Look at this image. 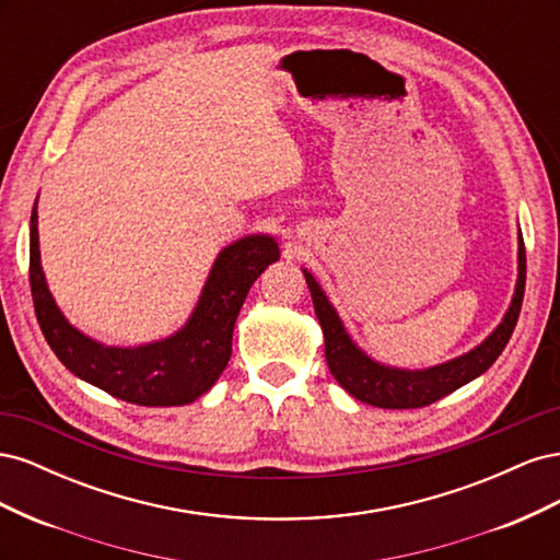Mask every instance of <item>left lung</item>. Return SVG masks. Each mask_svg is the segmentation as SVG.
Returning <instances> with one entry per match:
<instances>
[{"mask_svg":"<svg viewBox=\"0 0 560 560\" xmlns=\"http://www.w3.org/2000/svg\"><path fill=\"white\" fill-rule=\"evenodd\" d=\"M303 276H306L315 315L322 334H325V358L338 385L354 399L378 406V409H420V406L442 399L453 389L479 378L510 343L525 290V247L518 235V278L512 303L500 325L477 348L428 369H397L376 362L354 343V338L348 334L341 317L308 268H303Z\"/></svg>","mask_w":560,"mask_h":560,"instance_id":"obj_1","label":"left lung"}]
</instances>
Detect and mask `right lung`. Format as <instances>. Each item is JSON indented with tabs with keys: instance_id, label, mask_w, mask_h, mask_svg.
I'll use <instances>...</instances> for the list:
<instances>
[{
	"instance_id": "right-lung-1",
	"label": "right lung",
	"mask_w": 560,
	"mask_h": 560,
	"mask_svg": "<svg viewBox=\"0 0 560 560\" xmlns=\"http://www.w3.org/2000/svg\"><path fill=\"white\" fill-rule=\"evenodd\" d=\"M39 200V196H37ZM37 200L30 217V287L35 313L56 358L81 381L140 406H184L222 376L249 287L280 259L273 235L252 233L217 254L206 287L184 327L142 346H105L79 331L50 294L39 254Z\"/></svg>"
}]
</instances>
